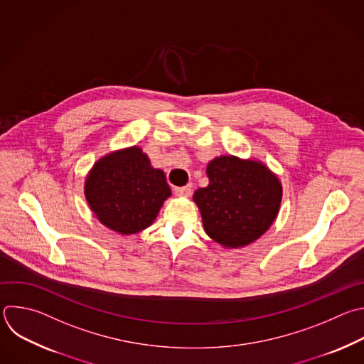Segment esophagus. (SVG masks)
Returning a JSON list of instances; mask_svg holds the SVG:
<instances>
[{
    "mask_svg": "<svg viewBox=\"0 0 364 364\" xmlns=\"http://www.w3.org/2000/svg\"><path fill=\"white\" fill-rule=\"evenodd\" d=\"M176 196L178 197H188L191 194V186H184V187H177L174 188Z\"/></svg>",
    "mask_w": 364,
    "mask_h": 364,
    "instance_id": "1",
    "label": "esophagus"
}]
</instances>
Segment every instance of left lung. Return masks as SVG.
<instances>
[{
  "label": "left lung",
  "instance_id": "obj_1",
  "mask_svg": "<svg viewBox=\"0 0 364 364\" xmlns=\"http://www.w3.org/2000/svg\"><path fill=\"white\" fill-rule=\"evenodd\" d=\"M208 186L196 190L204 231L224 249H243L259 240L280 211L283 186L257 159L218 156L205 167Z\"/></svg>",
  "mask_w": 364,
  "mask_h": 364
}]
</instances>
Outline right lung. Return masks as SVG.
I'll return each mask as SVG.
<instances>
[{
    "label": "right lung",
    "mask_w": 364,
    "mask_h": 364,
    "mask_svg": "<svg viewBox=\"0 0 364 364\" xmlns=\"http://www.w3.org/2000/svg\"><path fill=\"white\" fill-rule=\"evenodd\" d=\"M84 196L95 218L107 228L130 235L150 227L171 197L161 168H154L139 146L109 151L94 163Z\"/></svg>",
    "instance_id": "obj_1"
}]
</instances>
